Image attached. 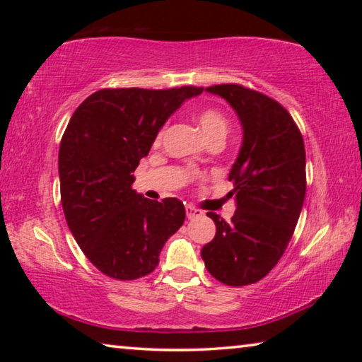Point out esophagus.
I'll use <instances>...</instances> for the list:
<instances>
[{"instance_id":"34e87169","label":"esophagus","mask_w":362,"mask_h":362,"mask_svg":"<svg viewBox=\"0 0 362 362\" xmlns=\"http://www.w3.org/2000/svg\"><path fill=\"white\" fill-rule=\"evenodd\" d=\"M185 211H187V217L188 218H196V217L203 216V212H201L199 209H194V207H192V206H187Z\"/></svg>"}]
</instances>
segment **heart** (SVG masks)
Returning a JSON list of instances; mask_svg holds the SVG:
<instances>
[{"label":"heart","instance_id":"1","mask_svg":"<svg viewBox=\"0 0 362 362\" xmlns=\"http://www.w3.org/2000/svg\"><path fill=\"white\" fill-rule=\"evenodd\" d=\"M194 119L198 122V126L201 127V131H203L207 140L216 139V137L225 139L226 132H228V119H226V116L217 108L199 110V112L196 113ZM163 134H164V129H161L156 134L155 145L161 142Z\"/></svg>","mask_w":362,"mask_h":362}]
</instances>
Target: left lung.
I'll list each match as a JSON object with an SVG mask.
<instances>
[{"label": "left lung", "mask_w": 362, "mask_h": 362, "mask_svg": "<svg viewBox=\"0 0 362 362\" xmlns=\"http://www.w3.org/2000/svg\"><path fill=\"white\" fill-rule=\"evenodd\" d=\"M207 93L223 97L243 126V145L228 180L236 211L231 222L207 212L216 236L201 249L204 265L226 286L254 284L283 257L302 212L305 145L289 112L262 93L240 84H217Z\"/></svg>", "instance_id": "1"}]
</instances>
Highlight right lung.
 I'll list each match as a JSON object with an SVG mask.
<instances>
[{
	"instance_id": "add662e5",
	"label": "right lung",
	"mask_w": 362,
	"mask_h": 362,
	"mask_svg": "<svg viewBox=\"0 0 362 362\" xmlns=\"http://www.w3.org/2000/svg\"><path fill=\"white\" fill-rule=\"evenodd\" d=\"M203 88L100 89L79 105L59 150L60 199L73 238L110 278L146 276L185 222L177 198L151 201L132 189V173L156 134Z\"/></svg>"
}]
</instances>
